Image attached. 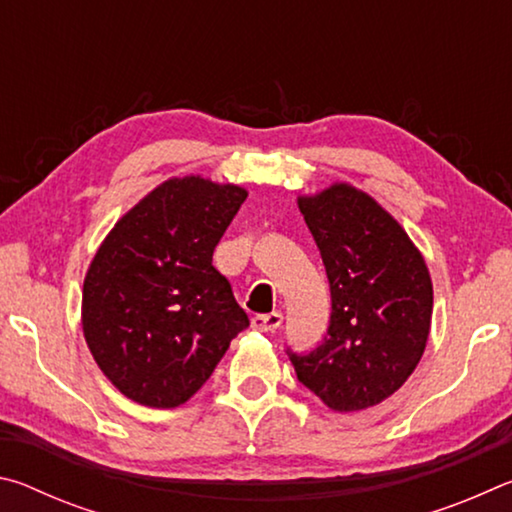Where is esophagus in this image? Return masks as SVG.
I'll return each instance as SVG.
<instances>
[{
  "mask_svg": "<svg viewBox=\"0 0 512 512\" xmlns=\"http://www.w3.org/2000/svg\"><path fill=\"white\" fill-rule=\"evenodd\" d=\"M282 320L284 316L280 311H273V314H259L253 318V329H257V332H275V329L282 325Z\"/></svg>",
  "mask_w": 512,
  "mask_h": 512,
  "instance_id": "34e87169",
  "label": "esophagus"
}]
</instances>
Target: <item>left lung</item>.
Segmentation results:
<instances>
[{
    "label": "left lung",
    "mask_w": 512,
    "mask_h": 512,
    "mask_svg": "<svg viewBox=\"0 0 512 512\" xmlns=\"http://www.w3.org/2000/svg\"><path fill=\"white\" fill-rule=\"evenodd\" d=\"M298 207L323 257L332 316L325 341L289 359L332 411L368 409L400 391L427 348V262L395 216L350 183L298 196Z\"/></svg>",
    "instance_id": "1"
}]
</instances>
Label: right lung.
Returning a JSON list of instances; mask_svg holds the SVG:
<instances>
[{"label":"right lung","instance_id":"1","mask_svg":"<svg viewBox=\"0 0 512 512\" xmlns=\"http://www.w3.org/2000/svg\"><path fill=\"white\" fill-rule=\"evenodd\" d=\"M246 196L194 173L169 178L101 241L83 280L81 325L97 366L128 400L185 404L250 325L212 266Z\"/></svg>","mask_w":512,"mask_h":512}]
</instances>
